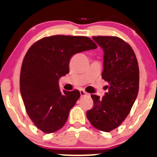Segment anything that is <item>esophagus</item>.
Returning a JSON list of instances; mask_svg holds the SVG:
<instances>
[{
  "mask_svg": "<svg viewBox=\"0 0 157 157\" xmlns=\"http://www.w3.org/2000/svg\"><path fill=\"white\" fill-rule=\"evenodd\" d=\"M80 96H81V97H84V96L88 95L87 93H86L85 90H80Z\"/></svg>",
  "mask_w": 157,
  "mask_h": 157,
  "instance_id": "1",
  "label": "esophagus"
}]
</instances>
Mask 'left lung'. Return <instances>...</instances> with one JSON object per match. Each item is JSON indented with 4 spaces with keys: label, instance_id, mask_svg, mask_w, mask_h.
I'll list each match as a JSON object with an SVG mask.
<instances>
[{
    "label": "left lung",
    "instance_id": "8db88e82",
    "mask_svg": "<svg viewBox=\"0 0 157 157\" xmlns=\"http://www.w3.org/2000/svg\"><path fill=\"white\" fill-rule=\"evenodd\" d=\"M104 52L102 79L108 83L102 98L92 94L94 106L86 117L97 130L109 132L130 113L139 91L137 59L130 44L118 36H93Z\"/></svg>",
    "mask_w": 157,
    "mask_h": 157
}]
</instances>
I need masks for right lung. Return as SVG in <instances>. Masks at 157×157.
Segmentation results:
<instances>
[{"label":"right lung","instance_id":"1","mask_svg":"<svg viewBox=\"0 0 157 157\" xmlns=\"http://www.w3.org/2000/svg\"><path fill=\"white\" fill-rule=\"evenodd\" d=\"M97 48L87 36L54 35L37 40L27 51L21 66L20 90L29 117L44 133L62 128L80 97L78 90L59 88V78L69 73L71 57Z\"/></svg>","mask_w":157,"mask_h":157}]
</instances>
